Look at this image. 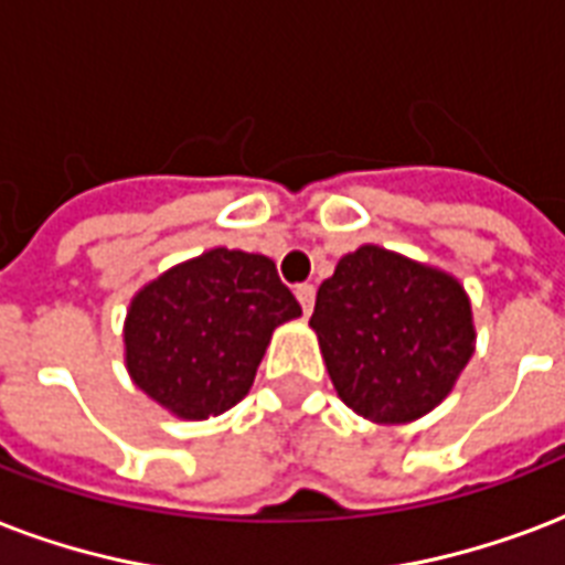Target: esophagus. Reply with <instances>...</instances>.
<instances>
[{"mask_svg": "<svg viewBox=\"0 0 565 565\" xmlns=\"http://www.w3.org/2000/svg\"><path fill=\"white\" fill-rule=\"evenodd\" d=\"M296 299H299L301 311L311 313L313 299H317V287H313V284H299V287H296Z\"/></svg>", "mask_w": 565, "mask_h": 565, "instance_id": "34e87169", "label": "esophagus"}]
</instances>
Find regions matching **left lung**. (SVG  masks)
<instances>
[{
    "label": "left lung",
    "instance_id": "1",
    "mask_svg": "<svg viewBox=\"0 0 565 565\" xmlns=\"http://www.w3.org/2000/svg\"><path fill=\"white\" fill-rule=\"evenodd\" d=\"M311 329L338 397L373 424H408L454 391L473 355L468 292L454 275L379 245L340 257Z\"/></svg>",
    "mask_w": 565,
    "mask_h": 565
}]
</instances>
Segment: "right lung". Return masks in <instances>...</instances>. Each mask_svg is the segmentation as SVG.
Returning a JSON list of instances; mask_svg holds the SVG:
<instances>
[{
	"mask_svg": "<svg viewBox=\"0 0 565 565\" xmlns=\"http://www.w3.org/2000/svg\"><path fill=\"white\" fill-rule=\"evenodd\" d=\"M301 317L264 254L210 248L129 301L124 359L132 382L183 420H206L248 394L273 331Z\"/></svg>",
	"mask_w": 565,
	"mask_h": 565,
	"instance_id": "1",
	"label": "right lung"
}]
</instances>
